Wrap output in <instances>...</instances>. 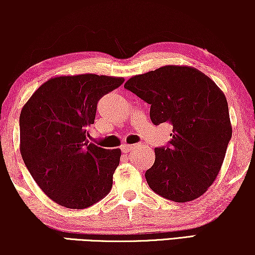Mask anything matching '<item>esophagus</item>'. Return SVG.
Wrapping results in <instances>:
<instances>
[{"mask_svg":"<svg viewBox=\"0 0 255 255\" xmlns=\"http://www.w3.org/2000/svg\"><path fill=\"white\" fill-rule=\"evenodd\" d=\"M137 147V145H124L122 149H123V152H131L132 149H134Z\"/></svg>","mask_w":255,"mask_h":255,"instance_id":"1","label":"esophagus"}]
</instances>
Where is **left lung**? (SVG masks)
Returning <instances> with one entry per match:
<instances>
[{
	"label": "left lung",
	"mask_w": 255,
	"mask_h": 255,
	"mask_svg": "<svg viewBox=\"0 0 255 255\" xmlns=\"http://www.w3.org/2000/svg\"><path fill=\"white\" fill-rule=\"evenodd\" d=\"M124 88L151 104L153 124L173 125L169 146L154 148L155 161L145 173L149 188L177 203L202 196L217 177L232 137L224 93L204 73L176 65L132 76Z\"/></svg>",
	"instance_id": "8db88e82"
}]
</instances>
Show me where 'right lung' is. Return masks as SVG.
<instances>
[{
    "label": "right lung",
    "mask_w": 255,
    "mask_h": 255,
    "mask_svg": "<svg viewBox=\"0 0 255 255\" xmlns=\"http://www.w3.org/2000/svg\"><path fill=\"white\" fill-rule=\"evenodd\" d=\"M124 82L96 74L55 76L24 104L19 149L40 189L69 209H85L107 196L120 165V148L107 149L87 139L97 102Z\"/></svg>",
    "instance_id": "1"
}]
</instances>
